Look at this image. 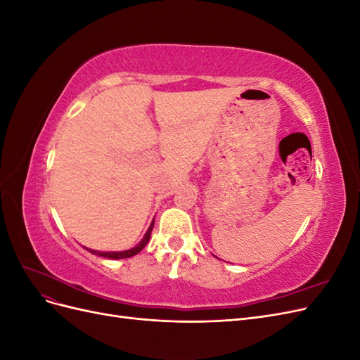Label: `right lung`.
Here are the masks:
<instances>
[{"label":"right lung","mask_w":360,"mask_h":360,"mask_svg":"<svg viewBox=\"0 0 360 360\" xmlns=\"http://www.w3.org/2000/svg\"><path fill=\"white\" fill-rule=\"evenodd\" d=\"M153 225H155V221L151 222V225H150V228H148V231L146 233V236H144L143 240H141L135 248L129 249V250H122V252H99V250H91V249H89V250H90V252L96 254V255H101V257H105V258H112V259H120V258H129V257H134V255H136L138 252H141V250L144 249V246L148 243L151 230H153Z\"/></svg>","instance_id":"obj_1"}]
</instances>
